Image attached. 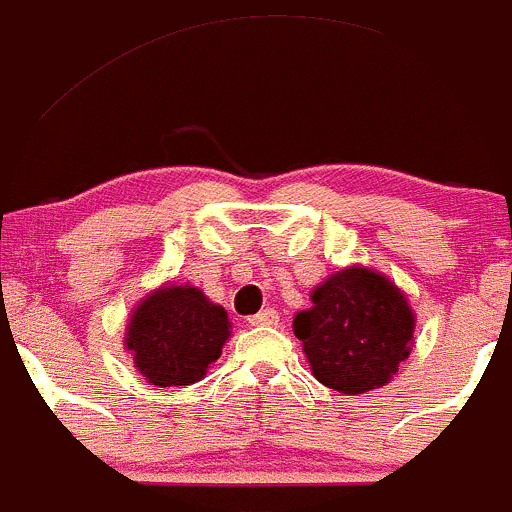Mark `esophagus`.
Segmentation results:
<instances>
[{
  "instance_id": "obj_1",
  "label": "esophagus",
  "mask_w": 512,
  "mask_h": 512,
  "mask_svg": "<svg viewBox=\"0 0 512 512\" xmlns=\"http://www.w3.org/2000/svg\"><path fill=\"white\" fill-rule=\"evenodd\" d=\"M276 323H278V313L271 308L261 310V313L251 315L249 318V325H254V328H261V325H276Z\"/></svg>"
}]
</instances>
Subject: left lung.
<instances>
[{
    "mask_svg": "<svg viewBox=\"0 0 512 512\" xmlns=\"http://www.w3.org/2000/svg\"><path fill=\"white\" fill-rule=\"evenodd\" d=\"M313 308L295 315V337L318 382L342 394L382 387L407 360L414 315L394 283L350 266L315 288Z\"/></svg>",
    "mask_w": 512,
    "mask_h": 512,
    "instance_id": "1",
    "label": "left lung"
}]
</instances>
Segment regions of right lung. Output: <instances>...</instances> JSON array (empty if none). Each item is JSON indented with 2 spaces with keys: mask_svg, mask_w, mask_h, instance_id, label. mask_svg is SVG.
I'll return each instance as SVG.
<instances>
[{
  "mask_svg": "<svg viewBox=\"0 0 512 512\" xmlns=\"http://www.w3.org/2000/svg\"><path fill=\"white\" fill-rule=\"evenodd\" d=\"M229 337V315L192 286L160 288L135 308L125 345L135 367L157 387L204 377Z\"/></svg>",
  "mask_w": 512,
  "mask_h": 512,
  "instance_id": "1",
  "label": "right lung"
}]
</instances>
